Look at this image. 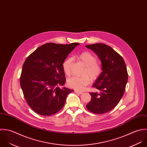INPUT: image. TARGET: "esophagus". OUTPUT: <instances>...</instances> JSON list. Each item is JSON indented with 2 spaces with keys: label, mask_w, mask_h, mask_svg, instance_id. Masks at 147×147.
<instances>
[{
  "label": "esophagus",
  "mask_w": 147,
  "mask_h": 147,
  "mask_svg": "<svg viewBox=\"0 0 147 147\" xmlns=\"http://www.w3.org/2000/svg\"><path fill=\"white\" fill-rule=\"evenodd\" d=\"M75 92L76 93V94H80V95H81V94H83V92H81V91H78V90H75Z\"/></svg>",
  "instance_id": "1"
}]
</instances>
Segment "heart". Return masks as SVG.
Wrapping results in <instances>:
<instances>
[{
	"mask_svg": "<svg viewBox=\"0 0 147 147\" xmlns=\"http://www.w3.org/2000/svg\"><path fill=\"white\" fill-rule=\"evenodd\" d=\"M78 59L86 67L82 77L72 76L67 80L68 86L78 91L84 90L86 86L91 83V80H96L101 75L102 67L98 62L96 56L92 53L86 51L78 56ZM72 58H67L63 63V68L65 74L69 76L71 74Z\"/></svg>",
	"mask_w": 147,
	"mask_h": 147,
	"instance_id": "heart-1",
	"label": "heart"
}]
</instances>
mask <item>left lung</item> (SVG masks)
I'll return each mask as SVG.
<instances>
[{
  "label": "left lung",
  "instance_id": "1",
  "mask_svg": "<svg viewBox=\"0 0 147 147\" xmlns=\"http://www.w3.org/2000/svg\"><path fill=\"white\" fill-rule=\"evenodd\" d=\"M101 61L102 72L93 84L100 92H91V100L86 107L90 112L102 114L111 111L123 97L128 80L123 58L111 47L102 43L87 45Z\"/></svg>",
  "mask_w": 147,
  "mask_h": 147
}]
</instances>
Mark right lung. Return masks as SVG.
<instances>
[{
	"mask_svg": "<svg viewBox=\"0 0 147 147\" xmlns=\"http://www.w3.org/2000/svg\"><path fill=\"white\" fill-rule=\"evenodd\" d=\"M79 44H45L26 59L20 83L30 108L39 115H52L64 105L67 95L74 91L65 87L63 63L68 54Z\"/></svg>",
	"mask_w": 147,
	"mask_h": 147,
	"instance_id": "right-lung-1",
	"label": "right lung"
}]
</instances>
